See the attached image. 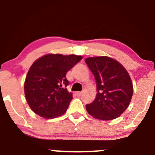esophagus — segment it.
<instances>
[{
  "label": "esophagus",
  "instance_id": "1",
  "mask_svg": "<svg viewBox=\"0 0 155 155\" xmlns=\"http://www.w3.org/2000/svg\"><path fill=\"white\" fill-rule=\"evenodd\" d=\"M82 94V92H80V91H78V92H76V95L78 96V97H80L81 95Z\"/></svg>",
  "mask_w": 155,
  "mask_h": 155
}]
</instances>
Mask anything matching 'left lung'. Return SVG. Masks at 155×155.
I'll return each instance as SVG.
<instances>
[{"mask_svg": "<svg viewBox=\"0 0 155 155\" xmlns=\"http://www.w3.org/2000/svg\"><path fill=\"white\" fill-rule=\"evenodd\" d=\"M85 63L95 78L97 94L94 102L86 105L94 118L110 120L126 110L133 95V85L126 70L107 56L90 57Z\"/></svg>", "mask_w": 155, "mask_h": 155, "instance_id": "1", "label": "left lung"}]
</instances>
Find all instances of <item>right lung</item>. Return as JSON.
Instances as JSON below:
<instances>
[{"mask_svg":"<svg viewBox=\"0 0 155 155\" xmlns=\"http://www.w3.org/2000/svg\"><path fill=\"white\" fill-rule=\"evenodd\" d=\"M82 58L76 55L48 54L32 64L24 83L26 99L32 111L48 119L64 114L73 99L67 90L66 73Z\"/></svg>","mask_w":155,"mask_h":155,"instance_id":"1","label":"right lung"}]
</instances>
